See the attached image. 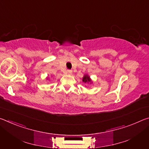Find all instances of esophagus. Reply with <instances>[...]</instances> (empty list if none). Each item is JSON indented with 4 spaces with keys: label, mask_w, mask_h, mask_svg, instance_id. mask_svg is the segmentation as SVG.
Instances as JSON below:
<instances>
[{
    "label": "esophagus",
    "mask_w": 149,
    "mask_h": 149,
    "mask_svg": "<svg viewBox=\"0 0 149 149\" xmlns=\"http://www.w3.org/2000/svg\"><path fill=\"white\" fill-rule=\"evenodd\" d=\"M66 73H67L68 74H72V70H67Z\"/></svg>",
    "instance_id": "obj_1"
}]
</instances>
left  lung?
Listing matches in <instances>:
<instances>
[{"mask_svg": "<svg viewBox=\"0 0 149 149\" xmlns=\"http://www.w3.org/2000/svg\"><path fill=\"white\" fill-rule=\"evenodd\" d=\"M83 81L84 83H89V82H91V80L89 76H88V75H84V78H83Z\"/></svg>", "mask_w": 149, "mask_h": 149, "instance_id": "8db88e82", "label": "left lung"}]
</instances>
